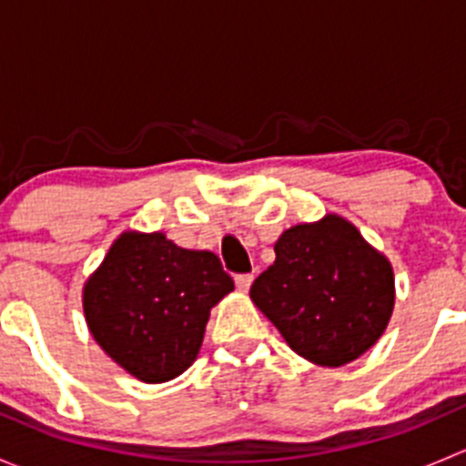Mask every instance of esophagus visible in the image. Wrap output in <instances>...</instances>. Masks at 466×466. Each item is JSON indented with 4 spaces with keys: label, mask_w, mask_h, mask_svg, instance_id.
Returning a JSON list of instances; mask_svg holds the SVG:
<instances>
[{
    "label": "esophagus",
    "mask_w": 466,
    "mask_h": 466,
    "mask_svg": "<svg viewBox=\"0 0 466 466\" xmlns=\"http://www.w3.org/2000/svg\"><path fill=\"white\" fill-rule=\"evenodd\" d=\"M234 281H237V289L241 290V293H248V289L252 286L255 277H252V275H237V277H234Z\"/></svg>",
    "instance_id": "34e87169"
}]
</instances>
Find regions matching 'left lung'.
<instances>
[{"label": "left lung", "mask_w": 466, "mask_h": 466, "mask_svg": "<svg viewBox=\"0 0 466 466\" xmlns=\"http://www.w3.org/2000/svg\"><path fill=\"white\" fill-rule=\"evenodd\" d=\"M275 255L250 298L295 354L340 368L383 336L394 309L392 266L350 220L327 214L293 225Z\"/></svg>", "instance_id": "left-lung-1"}]
</instances>
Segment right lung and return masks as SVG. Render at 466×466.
I'll return each instance as SVG.
<instances>
[{"instance_id": "right-lung-1", "label": "right lung", "mask_w": 466, "mask_h": 466, "mask_svg": "<svg viewBox=\"0 0 466 466\" xmlns=\"http://www.w3.org/2000/svg\"><path fill=\"white\" fill-rule=\"evenodd\" d=\"M234 290L214 252L162 232H124L83 286L94 340L144 383L180 377L198 356L209 311Z\"/></svg>"}]
</instances>
